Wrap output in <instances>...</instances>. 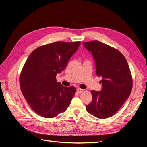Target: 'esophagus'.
Instances as JSON below:
<instances>
[{
  "label": "esophagus",
  "instance_id": "obj_1",
  "mask_svg": "<svg viewBox=\"0 0 147 147\" xmlns=\"http://www.w3.org/2000/svg\"><path fill=\"white\" fill-rule=\"evenodd\" d=\"M77 91L78 93H79V94H81V93L83 92V90H82V89H80V88H77Z\"/></svg>",
  "mask_w": 147,
  "mask_h": 147
}]
</instances>
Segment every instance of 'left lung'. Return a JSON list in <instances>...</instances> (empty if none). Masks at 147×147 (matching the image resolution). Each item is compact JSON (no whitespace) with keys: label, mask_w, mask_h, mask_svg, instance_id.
<instances>
[{"label":"left lung","mask_w":147,"mask_h":147,"mask_svg":"<svg viewBox=\"0 0 147 147\" xmlns=\"http://www.w3.org/2000/svg\"><path fill=\"white\" fill-rule=\"evenodd\" d=\"M96 61V74L102 78L101 91L92 90L88 113L104 119L116 113L131 94L132 77L127 62L117 49L99 41L83 43Z\"/></svg>","instance_id":"left-lung-1"}]
</instances>
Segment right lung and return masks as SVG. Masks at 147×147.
Wrapping results in <instances>:
<instances>
[{
    "label": "right lung",
    "mask_w": 147,
    "mask_h": 147,
    "mask_svg": "<svg viewBox=\"0 0 147 147\" xmlns=\"http://www.w3.org/2000/svg\"><path fill=\"white\" fill-rule=\"evenodd\" d=\"M80 42H56L38 47L30 53L20 75L21 91L34 112L51 118L64 112L75 95L74 86L65 87L56 76L65 69Z\"/></svg>",
    "instance_id": "obj_1"
}]
</instances>
